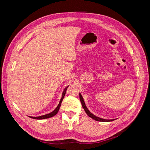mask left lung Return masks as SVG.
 <instances>
[{
	"label": "left lung",
	"instance_id": "8db88e82",
	"mask_svg": "<svg viewBox=\"0 0 150 150\" xmlns=\"http://www.w3.org/2000/svg\"><path fill=\"white\" fill-rule=\"evenodd\" d=\"M79 98H80V101H81V104H82V106H83V107L84 108L85 112H86V114H87L89 117H91V118H93V120H96V121H103V122H107V121H114V120H105V119H103V118H101V117H97V116H96L95 115H94L93 114H92V113L88 110V109L87 108V107L86 106L84 101V99H83L82 96H81V94L80 93H79Z\"/></svg>",
	"mask_w": 150,
	"mask_h": 150
}]
</instances>
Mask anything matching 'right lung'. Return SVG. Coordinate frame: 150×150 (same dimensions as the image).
<instances>
[{"label": "right lung", "instance_id": "right-lung-1", "mask_svg": "<svg viewBox=\"0 0 150 150\" xmlns=\"http://www.w3.org/2000/svg\"><path fill=\"white\" fill-rule=\"evenodd\" d=\"M67 89V87H66V88L64 89V91H63L62 96V98H61V99L59 103V104H58V106H57V108H56L55 109V110H54L52 112L49 113V114L45 115H43V116H38V117H32V116H30L31 118L35 119V120H43V119L49 118V117H52V116H55V115L57 114V112L59 111V110L60 106H61V103H62V100H63V98H64V96H65V94H66Z\"/></svg>", "mask_w": 150, "mask_h": 150}]
</instances>
